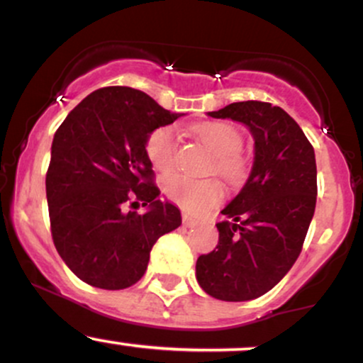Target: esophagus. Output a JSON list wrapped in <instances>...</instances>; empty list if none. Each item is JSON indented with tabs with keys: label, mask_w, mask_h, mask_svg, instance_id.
Segmentation results:
<instances>
[{
	"label": "esophagus",
	"mask_w": 363,
	"mask_h": 363,
	"mask_svg": "<svg viewBox=\"0 0 363 363\" xmlns=\"http://www.w3.org/2000/svg\"><path fill=\"white\" fill-rule=\"evenodd\" d=\"M182 223H184L187 228H193L198 225V220H194L193 216H189V215H182Z\"/></svg>",
	"instance_id": "1"
}]
</instances>
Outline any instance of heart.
Returning a JSON list of instances; mask_svg holds the SVG:
<instances>
[{"mask_svg": "<svg viewBox=\"0 0 363 363\" xmlns=\"http://www.w3.org/2000/svg\"><path fill=\"white\" fill-rule=\"evenodd\" d=\"M194 135L203 141L215 157V170L228 181H239L245 172V162L240 157L242 136L227 123H205L194 128ZM177 138L170 126L158 128L147 140V155L153 167L169 170L176 162ZM165 194L176 205L191 213H203L223 199V187L218 181H198L181 174L164 179Z\"/></svg>", "mask_w": 363, "mask_h": 363, "instance_id": "b5f03b06", "label": "heart"}]
</instances>
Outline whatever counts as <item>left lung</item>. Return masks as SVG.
Segmentation results:
<instances>
[{
    "mask_svg": "<svg viewBox=\"0 0 363 363\" xmlns=\"http://www.w3.org/2000/svg\"><path fill=\"white\" fill-rule=\"evenodd\" d=\"M210 118L244 124L254 162L239 194L220 213L218 245L196 261V280L211 297L245 302L269 291L302 251L315 210L314 148L281 107L234 102Z\"/></svg>",
    "mask_w": 363,
    "mask_h": 363,
    "instance_id": "obj_1",
    "label": "left lung"
}]
</instances>
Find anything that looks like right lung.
<instances>
[{"label":"right lung","instance_id":"add662e5","mask_svg":"<svg viewBox=\"0 0 363 363\" xmlns=\"http://www.w3.org/2000/svg\"><path fill=\"white\" fill-rule=\"evenodd\" d=\"M181 116L140 90L107 86L86 95L54 135L45 176L52 240L82 281L135 285L158 237L182 223L179 208L158 198L147 155L148 136ZM131 199L147 211H124Z\"/></svg>","mask_w":363,"mask_h":363}]
</instances>
